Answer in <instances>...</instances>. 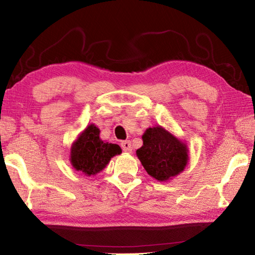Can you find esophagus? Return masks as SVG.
Wrapping results in <instances>:
<instances>
[{
    "label": "esophagus",
    "mask_w": 255,
    "mask_h": 255,
    "mask_svg": "<svg viewBox=\"0 0 255 255\" xmlns=\"http://www.w3.org/2000/svg\"><path fill=\"white\" fill-rule=\"evenodd\" d=\"M122 148L124 149V152H127V153H130L132 150V146L131 143L129 140H124L122 141Z\"/></svg>",
    "instance_id": "esophagus-1"
}]
</instances>
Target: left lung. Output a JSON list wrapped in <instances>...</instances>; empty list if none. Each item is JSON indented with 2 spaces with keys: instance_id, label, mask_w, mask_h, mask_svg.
<instances>
[{
  "instance_id": "left-lung-1",
  "label": "left lung",
  "mask_w": 255,
  "mask_h": 255,
  "mask_svg": "<svg viewBox=\"0 0 255 255\" xmlns=\"http://www.w3.org/2000/svg\"><path fill=\"white\" fill-rule=\"evenodd\" d=\"M143 146L136 154L146 172L157 181H169L184 170L188 163L187 145L161 126L147 128Z\"/></svg>"
}]
</instances>
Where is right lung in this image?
Wrapping results in <instances>:
<instances>
[{"instance_id":"obj_1","label":"right lung","mask_w":255,"mask_h":255,"mask_svg":"<svg viewBox=\"0 0 255 255\" xmlns=\"http://www.w3.org/2000/svg\"><path fill=\"white\" fill-rule=\"evenodd\" d=\"M119 154H122L120 146L100 139V129L92 124L73 143L71 163L75 170L91 176L105 169L111 157Z\"/></svg>"}]
</instances>
